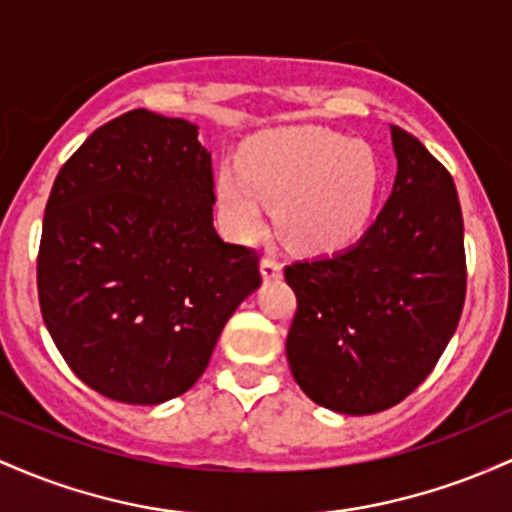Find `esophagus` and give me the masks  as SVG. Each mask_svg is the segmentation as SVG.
Segmentation results:
<instances>
[{
	"label": "esophagus",
	"mask_w": 512,
	"mask_h": 512,
	"mask_svg": "<svg viewBox=\"0 0 512 512\" xmlns=\"http://www.w3.org/2000/svg\"><path fill=\"white\" fill-rule=\"evenodd\" d=\"M280 273H283V266H280L278 258L263 256V261H261V275H263V280H278Z\"/></svg>",
	"instance_id": "1"
}]
</instances>
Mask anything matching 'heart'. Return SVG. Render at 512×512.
<instances>
[{"label":"heart","mask_w":512,"mask_h":512,"mask_svg":"<svg viewBox=\"0 0 512 512\" xmlns=\"http://www.w3.org/2000/svg\"><path fill=\"white\" fill-rule=\"evenodd\" d=\"M239 169L217 174L222 220L237 239H256L266 205L290 244L336 251L365 232L380 188V166L363 142L326 130L271 132L251 140Z\"/></svg>","instance_id":"1"}]
</instances>
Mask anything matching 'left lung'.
Listing matches in <instances>:
<instances>
[{
	"label": "left lung",
	"instance_id": "1",
	"mask_svg": "<svg viewBox=\"0 0 512 512\" xmlns=\"http://www.w3.org/2000/svg\"><path fill=\"white\" fill-rule=\"evenodd\" d=\"M396 179L375 225L333 256L285 266L297 312L292 377L314 404L367 416L433 372L467 295L464 222L450 171L392 125Z\"/></svg>",
	"mask_w": 512,
	"mask_h": 512
}]
</instances>
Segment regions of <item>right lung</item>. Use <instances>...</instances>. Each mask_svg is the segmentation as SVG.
I'll use <instances>...</instances> for the list:
<instances>
[{
	"mask_svg": "<svg viewBox=\"0 0 512 512\" xmlns=\"http://www.w3.org/2000/svg\"><path fill=\"white\" fill-rule=\"evenodd\" d=\"M198 128L147 108L91 132L50 191L38 300L86 387L154 406L198 382L227 319L261 285L258 254L212 227Z\"/></svg>",
	"mask_w": 512,
	"mask_h": 512,
	"instance_id": "right-lung-1",
	"label": "right lung"
}]
</instances>
